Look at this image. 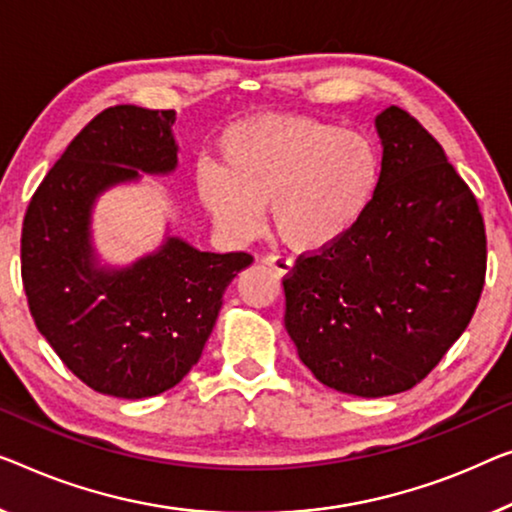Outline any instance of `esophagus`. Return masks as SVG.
Returning <instances> with one entry per match:
<instances>
[{
  "label": "esophagus",
  "instance_id": "34e87169",
  "mask_svg": "<svg viewBox=\"0 0 512 512\" xmlns=\"http://www.w3.org/2000/svg\"><path fill=\"white\" fill-rule=\"evenodd\" d=\"M264 264L269 266V269L276 271L278 276H289V273H292V269H294V262L289 257H285V255H269V257H264Z\"/></svg>",
  "mask_w": 512,
  "mask_h": 512
}]
</instances>
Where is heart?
Instances as JSON below:
<instances>
[{
	"label": "heart",
	"mask_w": 512,
	"mask_h": 512,
	"mask_svg": "<svg viewBox=\"0 0 512 512\" xmlns=\"http://www.w3.org/2000/svg\"><path fill=\"white\" fill-rule=\"evenodd\" d=\"M220 163L195 170L197 200L234 239L273 230L299 253L347 239L375 204L384 163L370 135L296 114H259L227 126Z\"/></svg>",
	"instance_id": "obj_1"
}]
</instances>
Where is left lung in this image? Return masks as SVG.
I'll return each instance as SVG.
<instances>
[{
    "instance_id": "1",
    "label": "left lung",
    "mask_w": 512,
    "mask_h": 512,
    "mask_svg": "<svg viewBox=\"0 0 512 512\" xmlns=\"http://www.w3.org/2000/svg\"><path fill=\"white\" fill-rule=\"evenodd\" d=\"M375 124L384 177L368 216L282 278L299 358L358 398L430 375L474 317L487 271L483 213L441 144L398 105Z\"/></svg>"
}]
</instances>
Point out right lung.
<instances>
[{
    "mask_svg": "<svg viewBox=\"0 0 512 512\" xmlns=\"http://www.w3.org/2000/svg\"><path fill=\"white\" fill-rule=\"evenodd\" d=\"M174 110L114 105L73 137L22 220L20 262L29 312L68 370L124 400L177 386L200 361L248 253H202L167 239L121 271L96 269L89 216L96 195L140 172L177 167Z\"/></svg>",
    "mask_w": 512,
    "mask_h": 512,
    "instance_id": "add662e5",
    "label": "right lung"
}]
</instances>
